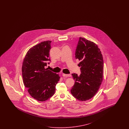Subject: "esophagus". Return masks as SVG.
Instances as JSON below:
<instances>
[{
	"label": "esophagus",
	"instance_id": "34e87169",
	"mask_svg": "<svg viewBox=\"0 0 129 129\" xmlns=\"http://www.w3.org/2000/svg\"><path fill=\"white\" fill-rule=\"evenodd\" d=\"M62 76L64 77H70L71 76V75L70 74H63Z\"/></svg>",
	"mask_w": 129,
	"mask_h": 129
}]
</instances>
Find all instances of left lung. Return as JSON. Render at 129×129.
Instances as JSON below:
<instances>
[{
	"mask_svg": "<svg viewBox=\"0 0 129 129\" xmlns=\"http://www.w3.org/2000/svg\"><path fill=\"white\" fill-rule=\"evenodd\" d=\"M75 58L80 62L81 74L73 73L74 85L70 90L73 96L85 101L97 93L103 78L104 60L101 51L93 42L79 37L75 52Z\"/></svg>",
	"mask_w": 129,
	"mask_h": 129,
	"instance_id": "8db88e82",
	"label": "left lung"
}]
</instances>
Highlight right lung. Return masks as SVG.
I'll return each instance as SVG.
<instances>
[{"mask_svg":"<svg viewBox=\"0 0 129 129\" xmlns=\"http://www.w3.org/2000/svg\"><path fill=\"white\" fill-rule=\"evenodd\" d=\"M51 41L41 42L31 47L23 59L22 72L23 84L32 98L38 101H46L53 95L60 77L45 69L49 61Z\"/></svg>","mask_w":129,"mask_h":129,"instance_id":"add662e5","label":"right lung"}]
</instances>
